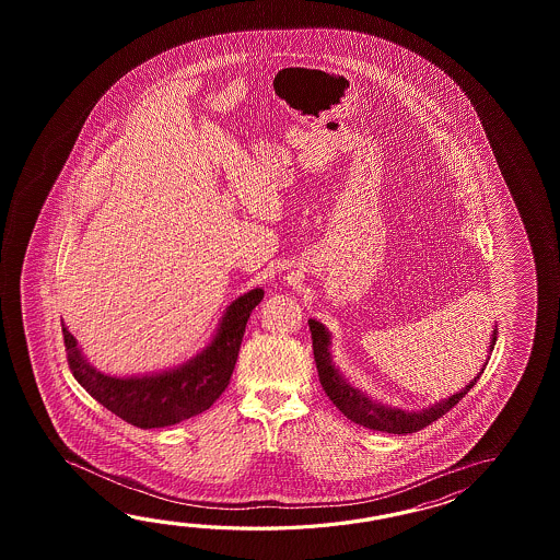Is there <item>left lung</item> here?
<instances>
[{"instance_id":"8db88e82","label":"left lung","mask_w":560,"mask_h":560,"mask_svg":"<svg viewBox=\"0 0 560 560\" xmlns=\"http://www.w3.org/2000/svg\"><path fill=\"white\" fill-rule=\"evenodd\" d=\"M310 332H312V348H314V360H316V369H318V378H320L324 393L328 394V398L332 400L336 408L350 418L352 422H357L360 427H366L370 430H381L388 434H410L417 432L424 427L432 424L434 420L444 417L453 406L458 405V400L465 398V394L475 386L476 381L480 378V374L485 372V366L476 374L475 381L468 382L460 393L453 394L448 398H444L436 405L422 408V410H400L394 406H384L378 400H372L370 396L354 388L350 382L346 381L342 372L334 364L332 354H330V345H332V336L324 328V324L310 318ZM497 342V326L490 334V346H488V354L494 350Z\"/></svg>"}]
</instances>
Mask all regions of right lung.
Wrapping results in <instances>:
<instances>
[{
	"label": "right lung",
	"instance_id": "right-lung-1",
	"mask_svg": "<svg viewBox=\"0 0 560 560\" xmlns=\"http://www.w3.org/2000/svg\"><path fill=\"white\" fill-rule=\"evenodd\" d=\"M262 288L236 298L228 306L210 345L176 369L143 376H109L95 370L61 324L73 378L109 412L138 429H164L208 410L226 390L238 360L240 345L252 310L262 302Z\"/></svg>",
	"mask_w": 560,
	"mask_h": 560
}]
</instances>
